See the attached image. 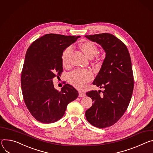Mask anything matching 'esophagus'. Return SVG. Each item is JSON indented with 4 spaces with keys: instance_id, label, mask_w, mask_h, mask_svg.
<instances>
[{
    "instance_id": "1",
    "label": "esophagus",
    "mask_w": 153,
    "mask_h": 153,
    "mask_svg": "<svg viewBox=\"0 0 153 153\" xmlns=\"http://www.w3.org/2000/svg\"><path fill=\"white\" fill-rule=\"evenodd\" d=\"M86 96V94L84 92H82L81 91H79V97H84Z\"/></svg>"
}]
</instances>
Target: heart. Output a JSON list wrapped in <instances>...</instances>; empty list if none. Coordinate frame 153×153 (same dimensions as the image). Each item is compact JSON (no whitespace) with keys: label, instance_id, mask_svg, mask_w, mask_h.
Instances as JSON below:
<instances>
[{"label":"heart","instance_id":"b5f03b06","mask_svg":"<svg viewBox=\"0 0 153 153\" xmlns=\"http://www.w3.org/2000/svg\"><path fill=\"white\" fill-rule=\"evenodd\" d=\"M82 52L88 58L92 59L98 53V48L96 45L89 41H85L79 44ZM72 52V47L66 48L62 53L61 61L64 66H67L69 64V57ZM93 75L88 70H76L71 72L68 75L69 82L76 88L81 89L85 84L92 80Z\"/></svg>","mask_w":153,"mask_h":153}]
</instances>
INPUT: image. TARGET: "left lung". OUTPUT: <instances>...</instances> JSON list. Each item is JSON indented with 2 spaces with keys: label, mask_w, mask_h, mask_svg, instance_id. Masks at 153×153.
Instances as JSON below:
<instances>
[{
  "label": "left lung",
  "mask_w": 153,
  "mask_h": 153,
  "mask_svg": "<svg viewBox=\"0 0 153 153\" xmlns=\"http://www.w3.org/2000/svg\"><path fill=\"white\" fill-rule=\"evenodd\" d=\"M85 37L100 44L106 53L101 69L92 83L105 90L102 95L97 91L86 92L94 103L85 114L90 124L105 128L119 120L129 106L134 88L131 57L126 45L110 33Z\"/></svg>",
  "instance_id": "left-lung-1"
}]
</instances>
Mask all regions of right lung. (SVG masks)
Masks as SVG:
<instances>
[{"mask_svg": "<svg viewBox=\"0 0 153 153\" xmlns=\"http://www.w3.org/2000/svg\"><path fill=\"white\" fill-rule=\"evenodd\" d=\"M79 37L46 34L27 51L21 75L22 95L31 114L41 123H52L61 119L67 105L78 97V91L69 84L57 91L52 79L62 72L64 50Z\"/></svg>", "mask_w": 153, "mask_h": 153, "instance_id": "add662e5", "label": "right lung"}]
</instances>
